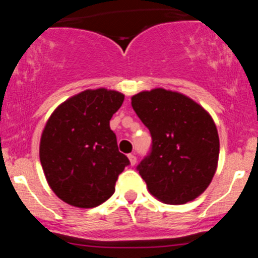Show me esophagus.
Instances as JSON below:
<instances>
[{
	"mask_svg": "<svg viewBox=\"0 0 258 258\" xmlns=\"http://www.w3.org/2000/svg\"><path fill=\"white\" fill-rule=\"evenodd\" d=\"M127 157H129V161H131V165H136L137 164V157L134 154H129L127 155Z\"/></svg>",
	"mask_w": 258,
	"mask_h": 258,
	"instance_id": "1",
	"label": "esophagus"
}]
</instances>
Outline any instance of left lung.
<instances>
[{
	"label": "left lung",
	"instance_id": "obj_1",
	"mask_svg": "<svg viewBox=\"0 0 258 258\" xmlns=\"http://www.w3.org/2000/svg\"><path fill=\"white\" fill-rule=\"evenodd\" d=\"M132 107L151 133V152L137 166L150 192L173 206L197 199L217 169L213 118L191 98L161 88L133 95Z\"/></svg>",
	"mask_w": 258,
	"mask_h": 258
}]
</instances>
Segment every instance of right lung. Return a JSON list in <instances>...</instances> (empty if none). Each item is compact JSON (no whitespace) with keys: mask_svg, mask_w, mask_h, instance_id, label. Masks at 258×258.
<instances>
[{"mask_svg":"<svg viewBox=\"0 0 258 258\" xmlns=\"http://www.w3.org/2000/svg\"><path fill=\"white\" fill-rule=\"evenodd\" d=\"M124 94L95 89L74 95L56 107L44 127L40 161L56 197L70 206L94 208L115 192L129 159L118 151L109 120Z\"/></svg>","mask_w":258,"mask_h":258,"instance_id":"obj_1","label":"right lung"}]
</instances>
